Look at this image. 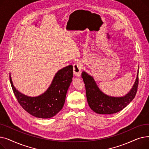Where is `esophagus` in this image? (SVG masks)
I'll use <instances>...</instances> for the list:
<instances>
[{
	"mask_svg": "<svg viewBox=\"0 0 149 149\" xmlns=\"http://www.w3.org/2000/svg\"><path fill=\"white\" fill-rule=\"evenodd\" d=\"M82 64L80 62H77L73 65V72L75 76L80 77L81 72Z\"/></svg>",
	"mask_w": 149,
	"mask_h": 149,
	"instance_id": "esophagus-1",
	"label": "esophagus"
}]
</instances>
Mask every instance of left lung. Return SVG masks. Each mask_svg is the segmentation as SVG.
Segmentation results:
<instances>
[{
  "instance_id": "8db88e82",
  "label": "left lung",
  "mask_w": 149,
  "mask_h": 149,
  "mask_svg": "<svg viewBox=\"0 0 149 149\" xmlns=\"http://www.w3.org/2000/svg\"><path fill=\"white\" fill-rule=\"evenodd\" d=\"M138 71L133 88L128 93L122 97H113L104 94L100 91L93 78L86 72H83L81 77L85 84L87 100L90 108L99 114H113L123 110L136 95L139 81Z\"/></svg>"
}]
</instances>
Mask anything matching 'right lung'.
I'll return each mask as SVG.
<instances>
[{
  "label": "right lung",
  "mask_w": 149,
  "mask_h": 149,
  "mask_svg": "<svg viewBox=\"0 0 149 149\" xmlns=\"http://www.w3.org/2000/svg\"><path fill=\"white\" fill-rule=\"evenodd\" d=\"M73 66L69 65L56 74L49 88L36 97H28L15 88L11 75L10 80L19 103L28 113L40 118H49L58 113L65 104L66 93L72 82Z\"/></svg>",
  "instance_id": "add662e5"
}]
</instances>
